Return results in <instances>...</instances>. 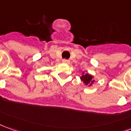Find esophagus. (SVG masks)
<instances>
[{
    "mask_svg": "<svg viewBox=\"0 0 131 131\" xmlns=\"http://www.w3.org/2000/svg\"><path fill=\"white\" fill-rule=\"evenodd\" d=\"M63 63H65V64H69V60L68 59H64L62 60Z\"/></svg>",
    "mask_w": 131,
    "mask_h": 131,
    "instance_id": "1",
    "label": "esophagus"
}]
</instances>
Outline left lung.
Masks as SVG:
<instances>
[{"label": "left lung", "mask_w": 131, "mask_h": 131, "mask_svg": "<svg viewBox=\"0 0 131 131\" xmlns=\"http://www.w3.org/2000/svg\"><path fill=\"white\" fill-rule=\"evenodd\" d=\"M84 72H83L82 74V76L81 77V81H84V83L85 84V85H88V86H91L92 84L94 83V80L93 79V76L91 74H89V73H86V74H84Z\"/></svg>", "instance_id": "left-lung-1"}]
</instances>
